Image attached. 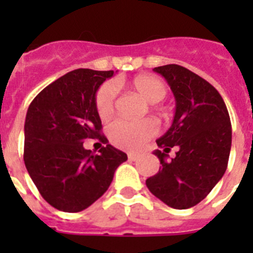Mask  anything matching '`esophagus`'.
<instances>
[{"instance_id": "1", "label": "esophagus", "mask_w": 253, "mask_h": 253, "mask_svg": "<svg viewBox=\"0 0 253 253\" xmlns=\"http://www.w3.org/2000/svg\"><path fill=\"white\" fill-rule=\"evenodd\" d=\"M128 158H129V161H137L138 154H135V153H128Z\"/></svg>"}]
</instances>
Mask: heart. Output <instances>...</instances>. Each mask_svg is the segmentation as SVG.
I'll list each match as a JSON object with an SVG mask.
<instances>
[{"mask_svg":"<svg viewBox=\"0 0 253 253\" xmlns=\"http://www.w3.org/2000/svg\"><path fill=\"white\" fill-rule=\"evenodd\" d=\"M129 87L149 104H157L167 95L166 84L160 78L153 76H137L129 82ZM116 93L118 90L113 82L102 84L96 93V110L102 120L109 119L114 114ZM156 133L157 125L152 119H144L140 122L118 119L111 123L107 129L110 142L114 146L126 151L138 149Z\"/></svg>","mask_w":253,"mask_h":253,"instance_id":"1","label":"heart"}]
</instances>
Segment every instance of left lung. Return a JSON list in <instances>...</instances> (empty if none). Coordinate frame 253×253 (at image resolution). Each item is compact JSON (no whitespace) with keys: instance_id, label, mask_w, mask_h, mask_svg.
I'll return each instance as SVG.
<instances>
[{"instance_id":"1","label":"left lung","mask_w":253,"mask_h":253,"mask_svg":"<svg viewBox=\"0 0 253 253\" xmlns=\"http://www.w3.org/2000/svg\"><path fill=\"white\" fill-rule=\"evenodd\" d=\"M176 100L173 122L157 139L153 152L160 171L146 185L161 202L173 209H187L207 198L227 169L232 146V125L222 96L204 78L178 64L156 67ZM176 157L167 161L171 148Z\"/></svg>"}]
</instances>
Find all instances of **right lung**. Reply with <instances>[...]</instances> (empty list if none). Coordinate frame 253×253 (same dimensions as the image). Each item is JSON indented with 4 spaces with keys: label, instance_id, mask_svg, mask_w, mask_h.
Here are the masks:
<instances>
[{
    "label": "right lung",
    "instance_id": "1",
    "mask_svg": "<svg viewBox=\"0 0 253 253\" xmlns=\"http://www.w3.org/2000/svg\"><path fill=\"white\" fill-rule=\"evenodd\" d=\"M114 71L80 68L40 91L26 113L24 162L35 186L55 209L77 213L101 198L115 169L128 160L110 144L92 155L86 139H99L96 92Z\"/></svg>",
    "mask_w": 253,
    "mask_h": 253
}]
</instances>
